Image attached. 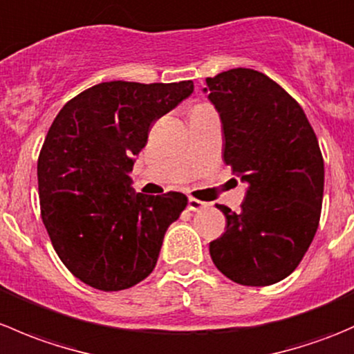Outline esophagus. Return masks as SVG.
Listing matches in <instances>:
<instances>
[{
    "label": "esophagus",
    "instance_id": "34e87169",
    "mask_svg": "<svg viewBox=\"0 0 354 354\" xmlns=\"http://www.w3.org/2000/svg\"><path fill=\"white\" fill-rule=\"evenodd\" d=\"M205 207H207V203L202 202V200H197V198H194V197L188 198V209L194 210V212H198V210L205 209Z\"/></svg>",
    "mask_w": 354,
    "mask_h": 354
}]
</instances>
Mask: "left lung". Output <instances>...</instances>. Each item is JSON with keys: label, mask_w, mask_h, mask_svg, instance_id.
Wrapping results in <instances>:
<instances>
[{"label": "left lung", "mask_w": 354, "mask_h": 354, "mask_svg": "<svg viewBox=\"0 0 354 354\" xmlns=\"http://www.w3.org/2000/svg\"><path fill=\"white\" fill-rule=\"evenodd\" d=\"M224 131V162L248 185L240 212L217 205L226 231L210 241L217 269L243 286H269L301 262L320 221L324 159L301 106L250 68L205 78Z\"/></svg>", "instance_id": "obj_1"}]
</instances>
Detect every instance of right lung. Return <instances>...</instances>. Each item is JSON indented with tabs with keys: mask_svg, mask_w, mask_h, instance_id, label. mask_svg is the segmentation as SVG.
Masks as SVG:
<instances>
[{
	"mask_svg": "<svg viewBox=\"0 0 354 354\" xmlns=\"http://www.w3.org/2000/svg\"><path fill=\"white\" fill-rule=\"evenodd\" d=\"M194 82H102L63 106L37 160L41 216L75 277L121 291L154 270L164 234L187 207L180 192L149 197L131 187L152 123L190 97Z\"/></svg>",
	"mask_w": 354,
	"mask_h": 354,
	"instance_id": "obj_1",
	"label": "right lung"
}]
</instances>
